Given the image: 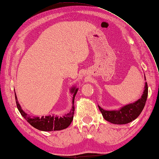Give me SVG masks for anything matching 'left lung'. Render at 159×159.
<instances>
[{"label": "left lung", "instance_id": "8db88e82", "mask_svg": "<svg viewBox=\"0 0 159 159\" xmlns=\"http://www.w3.org/2000/svg\"><path fill=\"white\" fill-rule=\"evenodd\" d=\"M144 78L146 77L144 75ZM147 95H148V87L145 82L144 90L141 98L133 103L124 105L118 110H105L98 105L102 116L105 120L115 124H126L135 120L143 111L145 105Z\"/></svg>", "mask_w": 159, "mask_h": 159}]
</instances>
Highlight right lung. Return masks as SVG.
Returning <instances> with one entry per match:
<instances>
[{"label": "right lung", "mask_w": 159, "mask_h": 159, "mask_svg": "<svg viewBox=\"0 0 159 159\" xmlns=\"http://www.w3.org/2000/svg\"><path fill=\"white\" fill-rule=\"evenodd\" d=\"M78 89L76 87H72L70 91L73 95L72 97V109L68 114H66L65 115L62 116H58L57 115H48L42 117L39 116H30L28 115L24 111L21 109V105H19L17 98H16V93L15 100L16 104L17 106L19 112L21 113L22 116L35 129L42 130V131H53V130H63L68 128L70 124L73 119V115L75 111L74 107V101L75 97L76 96Z\"/></svg>", "instance_id": "1"}]
</instances>
